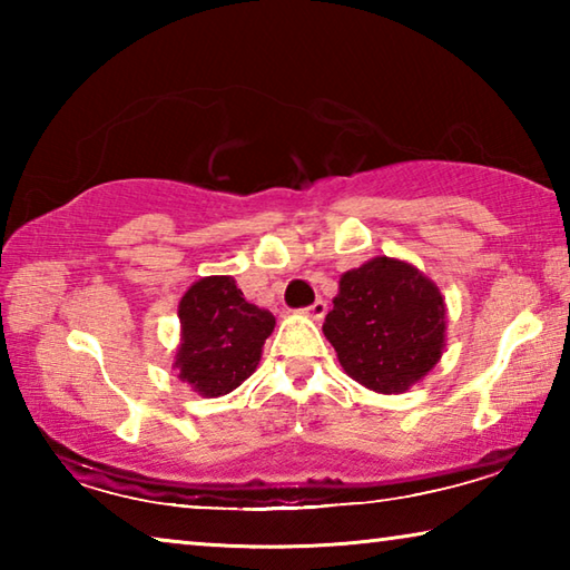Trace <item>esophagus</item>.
I'll return each instance as SVG.
<instances>
[{"instance_id":"obj_1","label":"esophagus","mask_w":570,"mask_h":570,"mask_svg":"<svg viewBox=\"0 0 570 570\" xmlns=\"http://www.w3.org/2000/svg\"><path fill=\"white\" fill-rule=\"evenodd\" d=\"M304 314H306V316H312L314 322L324 320V314H326V302H322V298H316V302H314L312 306H306V308H304Z\"/></svg>"}]
</instances>
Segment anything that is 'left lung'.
I'll use <instances>...</instances> for the list:
<instances>
[{
	"label": "left lung",
	"instance_id": "left-lung-1",
	"mask_svg": "<svg viewBox=\"0 0 570 570\" xmlns=\"http://www.w3.org/2000/svg\"><path fill=\"white\" fill-rule=\"evenodd\" d=\"M322 330L354 382L402 394L428 377L445 352V296L417 266L374 256L342 274Z\"/></svg>",
	"mask_w": 570,
	"mask_h": 570
}]
</instances>
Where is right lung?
<instances>
[{
    "instance_id": "add662e5",
    "label": "right lung",
    "mask_w": 570,
    "mask_h": 570,
    "mask_svg": "<svg viewBox=\"0 0 570 570\" xmlns=\"http://www.w3.org/2000/svg\"><path fill=\"white\" fill-rule=\"evenodd\" d=\"M180 344L173 370L200 397H224L256 372L274 332L272 312L248 304L234 276H204L178 304Z\"/></svg>"
}]
</instances>
